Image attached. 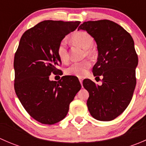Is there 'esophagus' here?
<instances>
[{"label":"esophagus","instance_id":"esophagus-1","mask_svg":"<svg viewBox=\"0 0 146 146\" xmlns=\"http://www.w3.org/2000/svg\"><path fill=\"white\" fill-rule=\"evenodd\" d=\"M79 80H80V84H81V85H82V78H79Z\"/></svg>","mask_w":146,"mask_h":146}]
</instances>
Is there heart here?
<instances>
[{"instance_id":"1","label":"heart","mask_w":146,"mask_h":146,"mask_svg":"<svg viewBox=\"0 0 146 146\" xmlns=\"http://www.w3.org/2000/svg\"><path fill=\"white\" fill-rule=\"evenodd\" d=\"M70 41L75 45L81 47L84 49V56L94 58L96 56V50L92 46L94 39L92 36L85 31L76 32L70 36ZM57 54L58 57L63 62H67L69 59L68 50L67 42L66 39L61 41L57 48ZM91 63L89 60L85 59L80 62L74 63L69 66L66 70V73L70 76L83 77L87 74L88 69L90 68Z\"/></svg>"}]
</instances>
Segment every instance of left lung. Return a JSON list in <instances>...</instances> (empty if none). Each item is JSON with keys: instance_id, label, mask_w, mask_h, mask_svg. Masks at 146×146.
Segmentation results:
<instances>
[{"instance_id": "1", "label": "left lung", "mask_w": 146, "mask_h": 146, "mask_svg": "<svg viewBox=\"0 0 146 146\" xmlns=\"http://www.w3.org/2000/svg\"><path fill=\"white\" fill-rule=\"evenodd\" d=\"M89 33L98 45V61L94 76H102V85L85 79L83 87L89 92L87 106L91 116L102 121L120 115L130 103L136 84L138 56L130 34L108 20L85 22L78 30Z\"/></svg>"}]
</instances>
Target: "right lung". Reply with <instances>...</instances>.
Instances as JSON below:
<instances>
[{
    "mask_svg": "<svg viewBox=\"0 0 146 146\" xmlns=\"http://www.w3.org/2000/svg\"><path fill=\"white\" fill-rule=\"evenodd\" d=\"M80 22L44 20L22 36L14 58V88L27 112L44 124H54L67 115L69 104L81 88L78 79L63 76L51 81L61 64L57 54L60 42Z\"/></svg>",
    "mask_w": 146,
    "mask_h": 146,
    "instance_id": "obj_1",
    "label": "right lung"
}]
</instances>
